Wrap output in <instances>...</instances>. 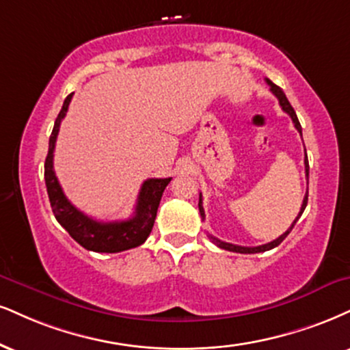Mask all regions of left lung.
<instances>
[{
  "instance_id": "left-lung-1",
  "label": "left lung",
  "mask_w": 350,
  "mask_h": 350,
  "mask_svg": "<svg viewBox=\"0 0 350 350\" xmlns=\"http://www.w3.org/2000/svg\"><path fill=\"white\" fill-rule=\"evenodd\" d=\"M267 83H269V86H271V91H272V94H275V98L279 99V104H280L282 111H284V112H287L288 116L292 117V120H293V125H295V129H297L298 132H300V135H301V125H300V122H298V117H297L295 111H293V107L290 106V103H288L287 96H285V92L282 91L280 88L277 86V84H273L272 81H269V79H267ZM305 172H306V178H308V174H310V166H308V158H306V154H305ZM306 204H308V192L305 193V199H303V204H301L300 213H298V217L295 218V220H293L292 226H290V228H288L287 231H285L284 234H280L279 238H277V239H273V241L267 243V244H260V246H252V247H247V246H238V244L225 243V241H221V239H218V238H215V237H212V234H208V237H210V239H212L213 243L217 244L218 247H221V250H226V251L241 252V254H256V252H264V251H269V250H272V247L279 246V244H280L282 241H284L285 238L288 237V233H290V231H292L293 226H295V223L298 221V218L301 217V213H303V210H305ZM199 210H200V217H202V220H204V218H205V212H204V207H202V193H200V199H199Z\"/></svg>"
}]
</instances>
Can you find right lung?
<instances>
[{
	"label": "right lung",
	"instance_id": "add662e5",
	"mask_svg": "<svg viewBox=\"0 0 350 350\" xmlns=\"http://www.w3.org/2000/svg\"><path fill=\"white\" fill-rule=\"evenodd\" d=\"M71 98H73V92L66 96L62 111L58 113L57 120H55L52 135H50L49 140V153L47 158H45V186H47L53 215L63 228L68 231L70 237L88 251L120 252L140 246L150 237L154 218H157L159 200H161L164 189L171 183V178L146 179L140 189V193H138L133 217L129 218V220L98 221L79 212L65 197L53 171L55 142H57V135L58 130H60L63 117L66 116V111H68Z\"/></svg>",
	"mask_w": 350,
	"mask_h": 350
}]
</instances>
